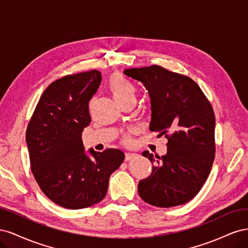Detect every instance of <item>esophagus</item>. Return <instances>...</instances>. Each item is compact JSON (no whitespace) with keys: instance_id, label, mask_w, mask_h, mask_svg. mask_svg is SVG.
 Listing matches in <instances>:
<instances>
[{"instance_id":"obj_1","label":"esophagus","mask_w":248,"mask_h":248,"mask_svg":"<svg viewBox=\"0 0 248 248\" xmlns=\"http://www.w3.org/2000/svg\"><path fill=\"white\" fill-rule=\"evenodd\" d=\"M137 156V154H134V153H126L125 154V160H130V159H132V158H134V157Z\"/></svg>"}]
</instances>
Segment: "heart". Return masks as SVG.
Returning a JSON list of instances; mask_svg holds the SVG:
<instances>
[{
  "mask_svg": "<svg viewBox=\"0 0 248 248\" xmlns=\"http://www.w3.org/2000/svg\"><path fill=\"white\" fill-rule=\"evenodd\" d=\"M109 89L119 103H122L128 99H136V86L129 79L122 76H115L110 78Z\"/></svg>",
  "mask_w": 248,
  "mask_h": 248,
  "instance_id": "obj_1",
  "label": "heart"
}]
</instances>
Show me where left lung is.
Returning <instances> with one entry per match:
<instances>
[{
  "instance_id": "obj_1",
  "label": "left lung",
  "mask_w": 248,
  "mask_h": 248,
  "mask_svg": "<svg viewBox=\"0 0 248 248\" xmlns=\"http://www.w3.org/2000/svg\"><path fill=\"white\" fill-rule=\"evenodd\" d=\"M141 81L151 97L150 130L168 139L167 154L142 152L154 164L139 182V194L148 204L170 208L197 196L215 157V116L196 81L158 65L124 71Z\"/></svg>"
}]
</instances>
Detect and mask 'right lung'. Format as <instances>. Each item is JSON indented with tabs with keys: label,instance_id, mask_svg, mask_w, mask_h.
<instances>
[{
	"label": "right lung",
	"instance_id": "add662e5",
	"mask_svg": "<svg viewBox=\"0 0 248 248\" xmlns=\"http://www.w3.org/2000/svg\"><path fill=\"white\" fill-rule=\"evenodd\" d=\"M101 74L90 70L59 78L46 89L30 119L26 141L33 176L55 204L82 209L106 197L109 176L124 161L118 149L84 152L81 132L91 122L89 101Z\"/></svg>",
	"mask_w": 248,
	"mask_h": 248
}]
</instances>
